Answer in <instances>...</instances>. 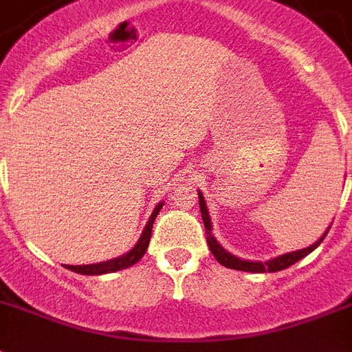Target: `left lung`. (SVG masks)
Wrapping results in <instances>:
<instances>
[{
  "mask_svg": "<svg viewBox=\"0 0 352 352\" xmlns=\"http://www.w3.org/2000/svg\"><path fill=\"white\" fill-rule=\"evenodd\" d=\"M199 206H201L202 222H204V228H206V241H208V245H210V251L213 253L217 262H221L224 267H230V270H236V271H250V273H275V271L285 270V267H289V265H293L295 262H298L300 258H304V256L309 255L311 251L315 250V248H318L320 242L324 241L325 235H327L331 230V228H327L324 236H322L320 241H316L313 245H309V248H305V250L285 253V255L276 256V258L267 260V262H250V260H241V258H236L235 255L228 253V251H226L224 248L215 241V236L211 235L210 213H208V208H206L204 197H202L201 191H199Z\"/></svg>",
  "mask_w": 352,
  "mask_h": 352,
  "instance_id": "1",
  "label": "left lung"
}]
</instances>
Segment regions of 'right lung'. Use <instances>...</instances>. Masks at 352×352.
<instances>
[{
    "label": "right lung",
    "mask_w": 352,
    "mask_h": 352,
    "mask_svg": "<svg viewBox=\"0 0 352 352\" xmlns=\"http://www.w3.org/2000/svg\"><path fill=\"white\" fill-rule=\"evenodd\" d=\"M162 204H157V208L151 213L150 221H148L146 228L142 231L141 239L135 244V248L126 253V255L119 256V258L108 260V262H101V264H90V265H67L68 270L74 271V273H81V275H104V273H113V271L119 270H126L130 265H133L135 262L142 258V255L146 253L148 244H150V236H151V228H153V221H155L157 213L161 211Z\"/></svg>",
    "instance_id": "right-lung-1"
}]
</instances>
